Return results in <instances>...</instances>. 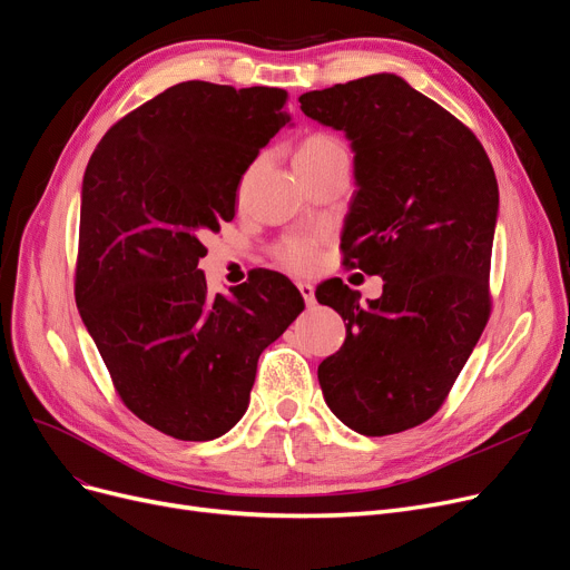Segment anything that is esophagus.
<instances>
[{
    "mask_svg": "<svg viewBox=\"0 0 570 570\" xmlns=\"http://www.w3.org/2000/svg\"><path fill=\"white\" fill-rule=\"evenodd\" d=\"M298 291H301V295H303V301H305L307 307H312V305L316 303V301H314V286H312V284L301 282V284H298Z\"/></svg>",
    "mask_w": 570,
    "mask_h": 570,
    "instance_id": "obj_1",
    "label": "esophagus"
}]
</instances>
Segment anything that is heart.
<instances>
[{"mask_svg":"<svg viewBox=\"0 0 570 570\" xmlns=\"http://www.w3.org/2000/svg\"><path fill=\"white\" fill-rule=\"evenodd\" d=\"M346 154L344 144L340 139H335L333 135L326 132H314L309 137L303 139V144L298 146V154H295V165H312V163H321L326 158ZM277 261L295 272V275H307L318 263V237L316 235H301V237H288L284 239L277 252H275Z\"/></svg>","mask_w":570,"mask_h":570,"instance_id":"b5f03b06","label":"heart"}]
</instances>
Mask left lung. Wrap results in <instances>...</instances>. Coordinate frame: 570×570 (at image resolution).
<instances>
[{
	"instance_id": "obj_1",
	"label": "left lung",
	"mask_w": 570,
	"mask_h": 570,
	"mask_svg": "<svg viewBox=\"0 0 570 570\" xmlns=\"http://www.w3.org/2000/svg\"><path fill=\"white\" fill-rule=\"evenodd\" d=\"M301 109L352 141L340 249L384 279L367 305L342 279L316 288L346 321L318 384L344 426L401 433L440 410L489 321L497 175L478 137L395 73L305 92Z\"/></svg>"
}]
</instances>
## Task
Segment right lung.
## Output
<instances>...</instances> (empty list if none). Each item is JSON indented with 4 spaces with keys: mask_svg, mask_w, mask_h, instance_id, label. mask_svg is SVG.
<instances>
[{
    "mask_svg": "<svg viewBox=\"0 0 570 570\" xmlns=\"http://www.w3.org/2000/svg\"><path fill=\"white\" fill-rule=\"evenodd\" d=\"M286 100L184 81L122 116L86 167L77 307L120 401L177 440L239 422L258 356L305 309L279 272L212 295L197 267L235 216L242 175L291 120Z\"/></svg>",
    "mask_w": 570,
    "mask_h": 570,
    "instance_id": "add662e5",
    "label": "right lung"
}]
</instances>
